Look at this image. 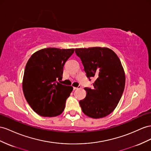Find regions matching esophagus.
<instances>
[{"instance_id": "34e87169", "label": "esophagus", "mask_w": 151, "mask_h": 151, "mask_svg": "<svg viewBox=\"0 0 151 151\" xmlns=\"http://www.w3.org/2000/svg\"><path fill=\"white\" fill-rule=\"evenodd\" d=\"M81 88V86H79L78 87H73V89H74V90H76V89H78V88Z\"/></svg>"}]
</instances>
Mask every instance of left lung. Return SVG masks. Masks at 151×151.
I'll return each mask as SVG.
<instances>
[{"instance_id":"obj_1","label":"left lung","mask_w":151,"mask_h":151,"mask_svg":"<svg viewBox=\"0 0 151 151\" xmlns=\"http://www.w3.org/2000/svg\"><path fill=\"white\" fill-rule=\"evenodd\" d=\"M88 78H96L94 88H85L86 97L80 101L84 114L105 117L117 107L125 87V73L119 58L106 47L76 48Z\"/></svg>"}]
</instances>
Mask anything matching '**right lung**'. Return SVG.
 Returning <instances> with one entry per match:
<instances>
[{"mask_svg":"<svg viewBox=\"0 0 151 151\" xmlns=\"http://www.w3.org/2000/svg\"><path fill=\"white\" fill-rule=\"evenodd\" d=\"M74 51V48H44L33 53L27 61L23 92L29 105L38 115L52 117L64 111L73 88L57 80L63 78L64 64Z\"/></svg>","mask_w":151,"mask_h":151,"instance_id":"add662e5","label":"right lung"}]
</instances>
